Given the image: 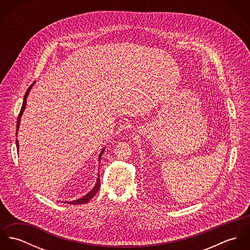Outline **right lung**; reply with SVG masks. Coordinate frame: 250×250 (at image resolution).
Wrapping results in <instances>:
<instances>
[{"mask_svg": "<svg viewBox=\"0 0 250 250\" xmlns=\"http://www.w3.org/2000/svg\"><path fill=\"white\" fill-rule=\"evenodd\" d=\"M35 83H36V82H34L31 85H30V87L28 88V90L26 91V93H25V96H24V99H23V104H22V107H21V109H20V113H19V115H18V119H17V126H16V135H17V133H18V130H19V126H20V121H21V117H22V114H23V112H24V110H25V108H26V104H27V98H28V95H29V92H30V90L32 89V87L35 85ZM16 146H17V150H19V143H18V140H16ZM104 150H105V147L102 149V151L100 152V154H99V157H98V161L100 162V160H101V157H102V155H103V153H104ZM100 186H101V183H100V178H99V173H98V178H97V181H96V184H95V186L93 187V188L89 191V192H87L85 195H83V197H81V198H79V199H77V200H72V201H66V203H68V204H84V203H86V202H88L96 193H97V191L99 190V188H100Z\"/></svg>", "mask_w": 250, "mask_h": 250, "instance_id": "add662e5", "label": "right lung"}]
</instances>
